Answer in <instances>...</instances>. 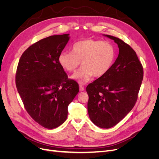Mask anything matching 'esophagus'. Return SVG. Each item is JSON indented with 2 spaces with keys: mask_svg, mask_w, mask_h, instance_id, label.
<instances>
[{
  "mask_svg": "<svg viewBox=\"0 0 159 159\" xmlns=\"http://www.w3.org/2000/svg\"><path fill=\"white\" fill-rule=\"evenodd\" d=\"M79 90H80V92L84 91V87L82 85H80V86H79Z\"/></svg>",
  "mask_w": 159,
  "mask_h": 159,
  "instance_id": "obj_1",
  "label": "esophagus"
}]
</instances>
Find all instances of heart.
Here are the masks:
<instances>
[{
  "instance_id": "obj_1",
  "label": "heart",
  "mask_w": 159,
  "mask_h": 159,
  "mask_svg": "<svg viewBox=\"0 0 159 159\" xmlns=\"http://www.w3.org/2000/svg\"><path fill=\"white\" fill-rule=\"evenodd\" d=\"M116 49L108 41L86 39L75 43L72 52H62L58 62L66 71L71 73L81 65L79 70L71 76L78 83H87L92 77L99 78L107 74L113 67L116 58Z\"/></svg>"
}]
</instances>
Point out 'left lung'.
<instances>
[{
  "label": "left lung",
  "mask_w": 159,
  "mask_h": 159,
  "mask_svg": "<svg viewBox=\"0 0 159 159\" xmlns=\"http://www.w3.org/2000/svg\"><path fill=\"white\" fill-rule=\"evenodd\" d=\"M115 41L119 56L109 72L86 87L88 112L91 121L110 128L122 120L136 103L143 77V69L136 53L121 39L103 34Z\"/></svg>",
  "instance_id": "8db88e82"
}]
</instances>
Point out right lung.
<instances>
[{
  "mask_svg": "<svg viewBox=\"0 0 159 159\" xmlns=\"http://www.w3.org/2000/svg\"><path fill=\"white\" fill-rule=\"evenodd\" d=\"M69 35H53L29 46L16 70L17 90L26 111L35 122L48 129L66 121L69 105L79 91L78 83L68 79L58 62Z\"/></svg>",
  "mask_w": 159,
  "mask_h": 159,
  "instance_id": "obj_1",
  "label": "right lung"
}]
</instances>
